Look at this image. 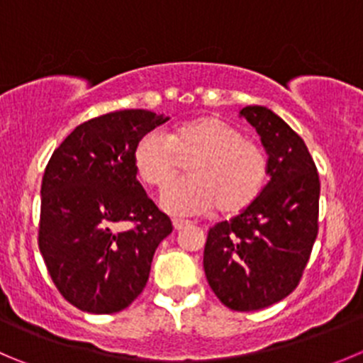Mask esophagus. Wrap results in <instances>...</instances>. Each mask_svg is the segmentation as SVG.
<instances>
[{
    "instance_id": "esophagus-1",
    "label": "esophagus",
    "mask_w": 363,
    "mask_h": 363,
    "mask_svg": "<svg viewBox=\"0 0 363 363\" xmlns=\"http://www.w3.org/2000/svg\"><path fill=\"white\" fill-rule=\"evenodd\" d=\"M189 222H186V220H174V229L175 231H181V229L188 228Z\"/></svg>"
}]
</instances>
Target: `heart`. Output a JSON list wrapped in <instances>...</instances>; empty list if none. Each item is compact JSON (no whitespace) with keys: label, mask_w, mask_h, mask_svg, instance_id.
Wrapping results in <instances>:
<instances>
[{"label":"heart","mask_w":363,"mask_h":363,"mask_svg":"<svg viewBox=\"0 0 363 363\" xmlns=\"http://www.w3.org/2000/svg\"><path fill=\"white\" fill-rule=\"evenodd\" d=\"M191 161L188 179L175 182L161 197L172 216L202 215L218 206L222 215H236L262 195L269 179V159L258 143L247 140L235 125L204 116L179 125L172 135L150 130L132 152L138 177L162 189Z\"/></svg>","instance_id":"b5f03b06"}]
</instances>
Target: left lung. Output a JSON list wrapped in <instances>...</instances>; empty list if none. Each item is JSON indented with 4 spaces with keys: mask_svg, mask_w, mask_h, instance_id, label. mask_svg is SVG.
Here are the masks:
<instances>
[{
    "mask_svg": "<svg viewBox=\"0 0 363 363\" xmlns=\"http://www.w3.org/2000/svg\"><path fill=\"white\" fill-rule=\"evenodd\" d=\"M240 116L262 138L270 181L249 208L209 229L204 272L225 306L252 311L299 284L319 231L320 182L301 135L277 114L249 105Z\"/></svg>",
    "mask_w": 363,
    "mask_h": 363,
    "instance_id": "1",
    "label": "left lung"
}]
</instances>
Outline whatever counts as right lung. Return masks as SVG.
<instances>
[{"instance_id":"add662e5","label":"right lung","mask_w":363,"mask_h":363,"mask_svg":"<svg viewBox=\"0 0 363 363\" xmlns=\"http://www.w3.org/2000/svg\"><path fill=\"white\" fill-rule=\"evenodd\" d=\"M168 121L125 109L79 125L55 148L40 186L39 249L64 299L87 313H116L143 292L170 218L135 179L141 135ZM125 221L133 228L121 230Z\"/></svg>"}]
</instances>
